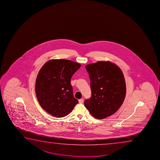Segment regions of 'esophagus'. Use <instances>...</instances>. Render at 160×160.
<instances>
[{"label":"esophagus","instance_id":"esophagus-1","mask_svg":"<svg viewBox=\"0 0 160 160\" xmlns=\"http://www.w3.org/2000/svg\"><path fill=\"white\" fill-rule=\"evenodd\" d=\"M83 102H84V100H83V98L80 99L79 100V103H81H81H83Z\"/></svg>","mask_w":160,"mask_h":160}]
</instances>
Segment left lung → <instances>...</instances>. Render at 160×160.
Segmentation results:
<instances>
[{
  "instance_id": "obj_1",
  "label": "left lung",
  "mask_w": 160,
  "mask_h": 160,
  "mask_svg": "<svg viewBox=\"0 0 160 160\" xmlns=\"http://www.w3.org/2000/svg\"><path fill=\"white\" fill-rule=\"evenodd\" d=\"M91 80V97L84 102L90 114L103 119L115 113L122 104L126 93L125 78L115 64L99 61L85 67Z\"/></svg>"
}]
</instances>
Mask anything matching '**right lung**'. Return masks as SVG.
<instances>
[{
	"mask_svg": "<svg viewBox=\"0 0 160 160\" xmlns=\"http://www.w3.org/2000/svg\"><path fill=\"white\" fill-rule=\"evenodd\" d=\"M81 67L67 59H51L44 64L35 81V93L40 105L56 118L66 116L78 103L73 96L70 79Z\"/></svg>",
	"mask_w": 160,
	"mask_h": 160,
	"instance_id": "right-lung-1",
	"label": "right lung"
}]
</instances>
